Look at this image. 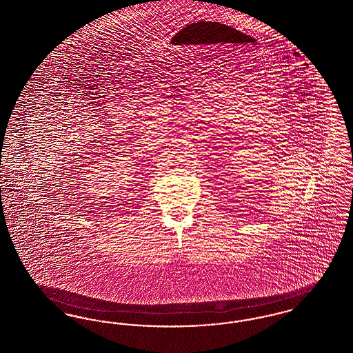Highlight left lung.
Listing matches in <instances>:
<instances>
[{"instance_id": "obj_1", "label": "left lung", "mask_w": 353, "mask_h": 353, "mask_svg": "<svg viewBox=\"0 0 353 353\" xmlns=\"http://www.w3.org/2000/svg\"><path fill=\"white\" fill-rule=\"evenodd\" d=\"M213 30V29H212ZM234 29H232L230 26H223V25H219V28L217 29H214L213 32H205V30H201V32H196V34H192V39L189 41L190 42V45H194V47H197L199 49V51H196L194 48H192L193 50L192 52L194 54V57L196 58H199V59H196V62H200V63H206V65H209V63H214V62H219L221 61L222 58L221 57H225V50H223V46H225V43H229L230 41H229V34L234 33ZM205 34H203V33ZM219 34H217L216 33ZM236 33V32H235ZM200 44L201 46L199 47L198 45ZM213 44L214 46L212 47L211 45ZM222 46L223 48H221L220 46ZM201 48H206L209 50V52L201 51ZM217 48V53H212V50H215ZM226 58V57H225Z\"/></svg>"}]
</instances>
